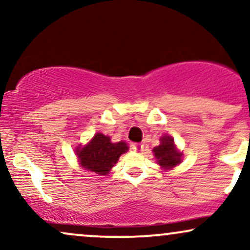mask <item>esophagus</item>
Instances as JSON below:
<instances>
[{
  "label": "esophagus",
  "instance_id": "esophagus-1",
  "mask_svg": "<svg viewBox=\"0 0 250 250\" xmlns=\"http://www.w3.org/2000/svg\"><path fill=\"white\" fill-rule=\"evenodd\" d=\"M130 147H131V149H133V150H135V151H140V150H142L143 146L140 145V143H133V145H131Z\"/></svg>",
  "mask_w": 250,
  "mask_h": 250
}]
</instances>
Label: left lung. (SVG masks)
<instances>
[{"label":"left lung","instance_id":"8db88e82","mask_svg":"<svg viewBox=\"0 0 250 250\" xmlns=\"http://www.w3.org/2000/svg\"><path fill=\"white\" fill-rule=\"evenodd\" d=\"M153 151L154 156L157 159V163L161 166V168L169 170L170 168H174L175 166L181 163L182 153H180L175 147L173 137L162 136L160 146L155 147Z\"/></svg>","mask_w":250,"mask_h":250}]
</instances>
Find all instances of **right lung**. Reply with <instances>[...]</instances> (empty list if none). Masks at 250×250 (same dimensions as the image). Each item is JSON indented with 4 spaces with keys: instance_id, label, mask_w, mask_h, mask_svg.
I'll return each mask as SVG.
<instances>
[{
    "instance_id": "right-lung-1",
    "label": "right lung",
    "mask_w": 250,
    "mask_h": 250,
    "mask_svg": "<svg viewBox=\"0 0 250 250\" xmlns=\"http://www.w3.org/2000/svg\"><path fill=\"white\" fill-rule=\"evenodd\" d=\"M125 151H128L127 143L123 141L114 143L110 141V137L101 133L94 135L85 146L76 148L80 166L84 170L99 175L108 174Z\"/></svg>"
}]
</instances>
